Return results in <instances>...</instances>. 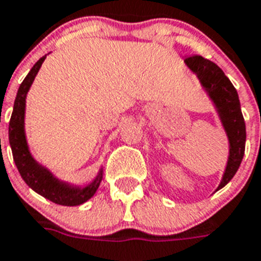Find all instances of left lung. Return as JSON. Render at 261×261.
I'll return each instance as SVG.
<instances>
[{
    "label": "left lung",
    "instance_id": "obj_1",
    "mask_svg": "<svg viewBox=\"0 0 261 261\" xmlns=\"http://www.w3.org/2000/svg\"><path fill=\"white\" fill-rule=\"evenodd\" d=\"M185 63L190 71L195 74L201 87L213 103L217 117L228 139V160L220 185L216 189L218 191L236 175L245 151L247 132L239 94L228 76L213 62L195 55L185 59Z\"/></svg>",
    "mask_w": 261,
    "mask_h": 261
}]
</instances>
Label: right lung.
Returning a JSON list of instances; mask_svg holds the SVG:
<instances>
[{
  "instance_id": "1",
  "label": "right lung",
  "mask_w": 261,
  "mask_h": 261,
  "mask_svg": "<svg viewBox=\"0 0 261 261\" xmlns=\"http://www.w3.org/2000/svg\"><path fill=\"white\" fill-rule=\"evenodd\" d=\"M47 55L37 60L31 71L25 76L22 83L18 87L17 95L14 99L13 113L9 122V144L13 153V160L17 167L18 172L35 193L40 194L41 197L47 198L54 203L62 206H78L87 202L95 191L103 178L102 167L97 172L91 182L85 186L66 182L52 174L51 170L39 163L29 148L27 133H25V106H27V95L40 70L41 64Z\"/></svg>"
}]
</instances>
